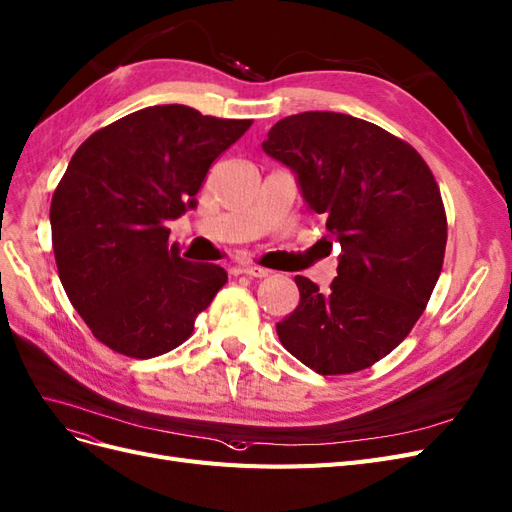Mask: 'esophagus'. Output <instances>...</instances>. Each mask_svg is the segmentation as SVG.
<instances>
[{"mask_svg":"<svg viewBox=\"0 0 512 512\" xmlns=\"http://www.w3.org/2000/svg\"><path fill=\"white\" fill-rule=\"evenodd\" d=\"M235 271L241 275H248V277H267L269 275V269L256 267V264H239Z\"/></svg>","mask_w":512,"mask_h":512,"instance_id":"obj_1","label":"esophagus"}]
</instances>
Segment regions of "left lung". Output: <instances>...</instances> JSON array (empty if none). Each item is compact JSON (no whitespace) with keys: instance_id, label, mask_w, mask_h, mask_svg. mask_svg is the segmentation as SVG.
<instances>
[{"instance_id":"8db88e82","label":"left lung","mask_w":512,"mask_h":512,"mask_svg":"<svg viewBox=\"0 0 512 512\" xmlns=\"http://www.w3.org/2000/svg\"><path fill=\"white\" fill-rule=\"evenodd\" d=\"M286 165L305 205L341 245L337 277L322 292L296 275L301 303L277 337L320 375L356 373L407 337L436 286L447 218L428 165L409 144L362 118L303 112L262 142Z\"/></svg>"}]
</instances>
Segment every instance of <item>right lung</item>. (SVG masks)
I'll return each mask as SVG.
<instances>
[{"instance_id":"add662e5","label":"right lung","mask_w":512,"mask_h":512,"mask_svg":"<svg viewBox=\"0 0 512 512\" xmlns=\"http://www.w3.org/2000/svg\"><path fill=\"white\" fill-rule=\"evenodd\" d=\"M252 120L152 105L93 133L50 203L61 284L95 337L129 358L182 345L226 284L218 264L169 248L165 222L197 207L211 163Z\"/></svg>"}]
</instances>
